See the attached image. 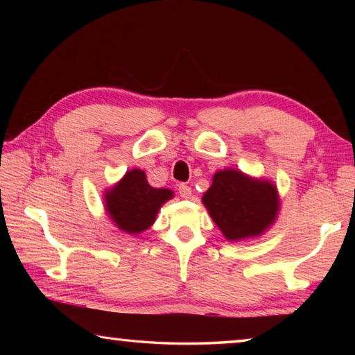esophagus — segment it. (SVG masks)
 I'll return each mask as SVG.
<instances>
[{
  "mask_svg": "<svg viewBox=\"0 0 355 355\" xmlns=\"http://www.w3.org/2000/svg\"><path fill=\"white\" fill-rule=\"evenodd\" d=\"M178 194L183 197V199H189L191 197V194H192V191H191V186H188V184H184V183H182V184H178Z\"/></svg>",
  "mask_w": 355,
  "mask_h": 355,
  "instance_id": "esophagus-1",
  "label": "esophagus"
}]
</instances>
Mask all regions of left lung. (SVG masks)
<instances>
[{
  "label": "left lung",
  "instance_id": "1",
  "mask_svg": "<svg viewBox=\"0 0 355 355\" xmlns=\"http://www.w3.org/2000/svg\"><path fill=\"white\" fill-rule=\"evenodd\" d=\"M202 202L228 241L260 236L274 224L280 207L271 182L236 169L216 172Z\"/></svg>",
  "mask_w": 355,
  "mask_h": 355
}]
</instances>
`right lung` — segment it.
Returning <instances> with one entry per match:
<instances>
[{
	"instance_id": "obj_1",
	"label": "right lung",
	"mask_w": 355,
	"mask_h": 355,
	"mask_svg": "<svg viewBox=\"0 0 355 355\" xmlns=\"http://www.w3.org/2000/svg\"><path fill=\"white\" fill-rule=\"evenodd\" d=\"M172 197L171 189L152 188L146 172L133 169L105 192V208L117 228L130 235H137L150 228L159 208Z\"/></svg>"
}]
</instances>
